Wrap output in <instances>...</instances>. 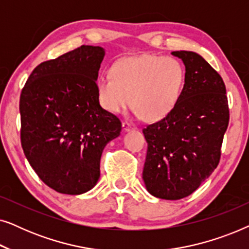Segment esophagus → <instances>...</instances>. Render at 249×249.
Segmentation results:
<instances>
[{
	"label": "esophagus",
	"instance_id": "esophagus-1",
	"mask_svg": "<svg viewBox=\"0 0 249 249\" xmlns=\"http://www.w3.org/2000/svg\"><path fill=\"white\" fill-rule=\"evenodd\" d=\"M122 128H124V131H130V130H134V129H135L134 125H132L131 124H129V122H127V121H124V124H122Z\"/></svg>",
	"mask_w": 249,
	"mask_h": 249
}]
</instances>
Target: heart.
<instances>
[{
    "label": "heart",
    "mask_w": 249,
    "mask_h": 249,
    "mask_svg": "<svg viewBox=\"0 0 249 249\" xmlns=\"http://www.w3.org/2000/svg\"><path fill=\"white\" fill-rule=\"evenodd\" d=\"M110 74L96 81L101 107L111 113H121L132 102L136 117L149 121L171 113L185 85L181 62L161 55L124 57L111 67Z\"/></svg>",
    "instance_id": "1"
}]
</instances>
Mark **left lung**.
<instances>
[{
    "instance_id": "8db88e82",
    "label": "left lung",
    "mask_w": 249,
    "mask_h": 249,
    "mask_svg": "<svg viewBox=\"0 0 249 249\" xmlns=\"http://www.w3.org/2000/svg\"><path fill=\"white\" fill-rule=\"evenodd\" d=\"M186 67L176 107L142 129L147 154L142 170L146 189L162 199L189 196L216 169L229 124L226 85L199 54L176 51Z\"/></svg>"
}]
</instances>
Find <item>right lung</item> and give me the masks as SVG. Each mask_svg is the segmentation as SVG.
Here are the masks:
<instances>
[{
	"label": "right lung",
	"instance_id": "1",
	"mask_svg": "<svg viewBox=\"0 0 249 249\" xmlns=\"http://www.w3.org/2000/svg\"><path fill=\"white\" fill-rule=\"evenodd\" d=\"M105 55L83 45L38 64L20 95L21 146L42 181L61 194L80 195L100 178L105 145L121 121L98 102L96 80Z\"/></svg>",
	"mask_w": 249,
	"mask_h": 249
}]
</instances>
